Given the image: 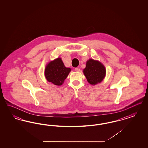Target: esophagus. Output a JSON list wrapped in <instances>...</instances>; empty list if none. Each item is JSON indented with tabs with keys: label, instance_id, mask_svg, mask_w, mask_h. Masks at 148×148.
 Here are the masks:
<instances>
[{
	"label": "esophagus",
	"instance_id": "obj_1",
	"mask_svg": "<svg viewBox=\"0 0 148 148\" xmlns=\"http://www.w3.org/2000/svg\"><path fill=\"white\" fill-rule=\"evenodd\" d=\"M74 70L76 71H80V69H79V68H75L74 69Z\"/></svg>",
	"mask_w": 148,
	"mask_h": 148
}]
</instances>
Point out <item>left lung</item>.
Segmentation results:
<instances>
[{
	"label": "left lung",
	"mask_w": 148,
	"mask_h": 148,
	"mask_svg": "<svg viewBox=\"0 0 148 148\" xmlns=\"http://www.w3.org/2000/svg\"><path fill=\"white\" fill-rule=\"evenodd\" d=\"M83 73L88 83L95 85L103 80L106 76V70L104 66L98 61L89 59L86 62Z\"/></svg>",
	"instance_id": "left-lung-1"
}]
</instances>
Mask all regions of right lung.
Wrapping results in <instances>:
<instances>
[{
	"mask_svg": "<svg viewBox=\"0 0 148 148\" xmlns=\"http://www.w3.org/2000/svg\"><path fill=\"white\" fill-rule=\"evenodd\" d=\"M71 71V68L64 66L61 58H58L47 65L45 76L49 82L56 85H61Z\"/></svg>",
	"mask_w": 148,
	"mask_h": 148,
	"instance_id": "right-lung-1",
	"label": "right lung"
}]
</instances>
